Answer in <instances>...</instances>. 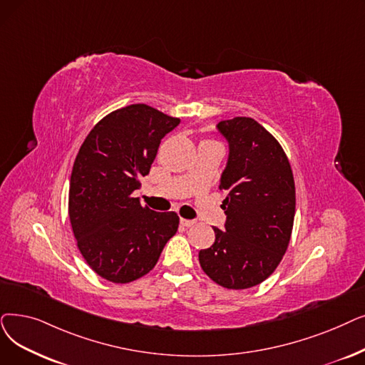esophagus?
Masks as SVG:
<instances>
[{"label": "esophagus", "mask_w": 365, "mask_h": 365, "mask_svg": "<svg viewBox=\"0 0 365 365\" xmlns=\"http://www.w3.org/2000/svg\"><path fill=\"white\" fill-rule=\"evenodd\" d=\"M180 224H182L183 227L189 228V227H192V225H195V220H192V219H180Z\"/></svg>", "instance_id": "obj_1"}]
</instances>
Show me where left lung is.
Here are the masks:
<instances>
[{"instance_id":"left-lung-1","label":"left lung","mask_w":365,"mask_h":365,"mask_svg":"<svg viewBox=\"0 0 365 365\" xmlns=\"http://www.w3.org/2000/svg\"><path fill=\"white\" fill-rule=\"evenodd\" d=\"M228 143L219 187L224 230L213 228L215 243L198 253L204 273L228 289H246L270 276L289 245L295 216V185L277 140L252 118L216 125Z\"/></svg>"}]
</instances>
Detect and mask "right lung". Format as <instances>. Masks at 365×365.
<instances>
[{
	"label": "right lung",
	"mask_w": 365,
	"mask_h": 365,
	"mask_svg": "<svg viewBox=\"0 0 365 365\" xmlns=\"http://www.w3.org/2000/svg\"><path fill=\"white\" fill-rule=\"evenodd\" d=\"M179 123L150 106H126L95 125L76 156L71 228L85 261L106 280L128 283L148 274L179 228L176 213L141 207L133 197L161 140Z\"/></svg>",
	"instance_id": "right-lung-1"
}]
</instances>
